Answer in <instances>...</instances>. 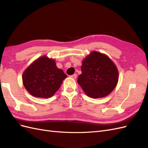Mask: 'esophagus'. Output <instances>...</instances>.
I'll return each instance as SVG.
<instances>
[{"label": "esophagus", "instance_id": "obj_1", "mask_svg": "<svg viewBox=\"0 0 148 148\" xmlns=\"http://www.w3.org/2000/svg\"><path fill=\"white\" fill-rule=\"evenodd\" d=\"M70 77H71V78L74 79H76V77H77V74H73V75H71Z\"/></svg>", "mask_w": 148, "mask_h": 148}]
</instances>
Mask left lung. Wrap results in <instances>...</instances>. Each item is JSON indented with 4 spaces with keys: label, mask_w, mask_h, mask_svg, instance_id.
Segmentation results:
<instances>
[{
    "label": "left lung",
    "mask_w": 148,
    "mask_h": 148,
    "mask_svg": "<svg viewBox=\"0 0 148 148\" xmlns=\"http://www.w3.org/2000/svg\"><path fill=\"white\" fill-rule=\"evenodd\" d=\"M77 82L87 96L103 98L110 94L118 82L119 72L106 55L93 51L85 57Z\"/></svg>",
    "instance_id": "8db88e82"
}]
</instances>
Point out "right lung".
Here are the masks:
<instances>
[{
  "label": "right lung",
  "instance_id": "right-lung-1",
  "mask_svg": "<svg viewBox=\"0 0 148 148\" xmlns=\"http://www.w3.org/2000/svg\"><path fill=\"white\" fill-rule=\"evenodd\" d=\"M67 77L63 71L58 69L53 59L43 56L35 60L23 74V83L31 95L49 98L58 90Z\"/></svg>",
  "mask_w": 148,
  "mask_h": 148
}]
</instances>
